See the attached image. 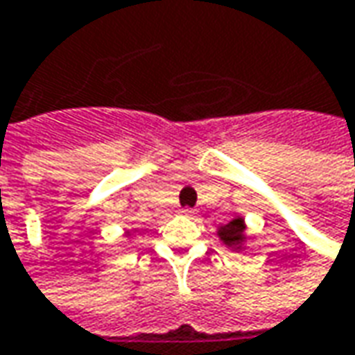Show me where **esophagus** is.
Returning a JSON list of instances; mask_svg holds the SVG:
<instances>
[{"instance_id": "obj_1", "label": "esophagus", "mask_w": 355, "mask_h": 355, "mask_svg": "<svg viewBox=\"0 0 355 355\" xmlns=\"http://www.w3.org/2000/svg\"><path fill=\"white\" fill-rule=\"evenodd\" d=\"M180 214H182V216H194L196 212H194L192 208H182V210H180Z\"/></svg>"}]
</instances>
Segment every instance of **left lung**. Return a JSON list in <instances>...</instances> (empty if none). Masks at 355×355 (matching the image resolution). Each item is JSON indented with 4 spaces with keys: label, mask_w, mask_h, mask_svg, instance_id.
Instances as JSON below:
<instances>
[{
    "label": "left lung",
    "mask_w": 355,
    "mask_h": 355,
    "mask_svg": "<svg viewBox=\"0 0 355 355\" xmlns=\"http://www.w3.org/2000/svg\"><path fill=\"white\" fill-rule=\"evenodd\" d=\"M218 238L222 239L227 248L241 250V243L245 241V222H243V218L238 216L232 222L218 227Z\"/></svg>",
    "instance_id": "1"
}]
</instances>
